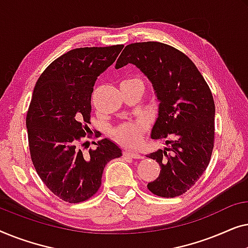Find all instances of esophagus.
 I'll return each mask as SVG.
<instances>
[{
	"label": "esophagus",
	"mask_w": 248,
	"mask_h": 248,
	"mask_svg": "<svg viewBox=\"0 0 248 248\" xmlns=\"http://www.w3.org/2000/svg\"><path fill=\"white\" fill-rule=\"evenodd\" d=\"M123 155H125V157H131V158H134V159H140V158H141V155L139 154V152H135V151H128V150H125V151H123Z\"/></svg>",
	"instance_id": "1"
}]
</instances>
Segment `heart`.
<instances>
[{"label": "heart", "instance_id": "obj_1", "mask_svg": "<svg viewBox=\"0 0 248 248\" xmlns=\"http://www.w3.org/2000/svg\"><path fill=\"white\" fill-rule=\"evenodd\" d=\"M126 82H138L141 83V80L139 78H128L122 81V83ZM148 123L144 118H139L137 121L126 122L118 125L116 128L113 130V137L117 142L121 144L125 145V147H134L139 143L141 140L142 134L147 130Z\"/></svg>", "mask_w": 248, "mask_h": 248}]
</instances>
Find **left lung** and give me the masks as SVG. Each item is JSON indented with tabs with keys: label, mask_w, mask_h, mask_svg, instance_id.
I'll return each mask as SVG.
<instances>
[{
	"label": "left lung",
	"mask_w": 248,
	"mask_h": 248,
	"mask_svg": "<svg viewBox=\"0 0 248 248\" xmlns=\"http://www.w3.org/2000/svg\"><path fill=\"white\" fill-rule=\"evenodd\" d=\"M128 63L137 65L152 82L160 104L151 138L168 145L147 155L161 168L148 189L161 198L184 194L199 181L211 159L216 111L211 90L195 64L167 44H130L115 67Z\"/></svg>",
	"instance_id": "8db88e82"
}]
</instances>
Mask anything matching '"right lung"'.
Instances as JSON below:
<instances>
[{"label": "right lung", "instance_id": "1", "mask_svg": "<svg viewBox=\"0 0 248 248\" xmlns=\"http://www.w3.org/2000/svg\"><path fill=\"white\" fill-rule=\"evenodd\" d=\"M123 47L69 50L53 61L36 82L26 117L30 157L47 188L65 202L80 203L96 194L105 166L122 155L107 139L86 155L81 147L90 131L94 82Z\"/></svg>", "mask_w": 248, "mask_h": 248}]
</instances>
